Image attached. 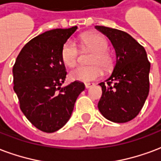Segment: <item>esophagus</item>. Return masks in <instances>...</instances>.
I'll return each mask as SVG.
<instances>
[{
    "mask_svg": "<svg viewBox=\"0 0 161 161\" xmlns=\"http://www.w3.org/2000/svg\"><path fill=\"white\" fill-rule=\"evenodd\" d=\"M93 85H94L93 83H86V84H85L86 89L90 88V87H91V86H93Z\"/></svg>",
    "mask_w": 161,
    "mask_h": 161,
    "instance_id": "obj_1",
    "label": "esophagus"
}]
</instances>
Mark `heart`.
Segmentation results:
<instances>
[{"label":"heart","mask_w":161,"mask_h":161,"mask_svg":"<svg viewBox=\"0 0 161 161\" xmlns=\"http://www.w3.org/2000/svg\"><path fill=\"white\" fill-rule=\"evenodd\" d=\"M81 43L83 48H87L94 51L90 66H78L69 74L72 80L79 81L89 82L99 79L103 75V69L109 72L114 67V58L108 49V41L104 36L99 34H86L82 36ZM80 50L75 42L68 40L62 48L61 57L63 63L68 67H74L79 59Z\"/></svg>","instance_id":"obj_1"}]
</instances>
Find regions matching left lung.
I'll return each mask as SVG.
<instances>
[{
    "instance_id": "obj_1",
    "label": "left lung",
    "mask_w": 161,
    "mask_h": 161,
    "mask_svg": "<svg viewBox=\"0 0 161 161\" xmlns=\"http://www.w3.org/2000/svg\"><path fill=\"white\" fill-rule=\"evenodd\" d=\"M111 40L116 65L105 82L99 83L102 96L98 107L106 119L126 123L139 114L149 92L150 63L146 50L125 31L96 25Z\"/></svg>"
}]
</instances>
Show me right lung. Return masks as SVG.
<instances>
[{
    "label": "right lung",
    "mask_w": 161,
    "mask_h": 161,
    "mask_svg": "<svg viewBox=\"0 0 161 161\" xmlns=\"http://www.w3.org/2000/svg\"><path fill=\"white\" fill-rule=\"evenodd\" d=\"M76 29H54L35 37L20 50L13 68L14 90L20 110L31 124L46 133L67 124L85 89L76 80L61 87L67 75L61 51Z\"/></svg>",
    "instance_id": "obj_1"
}]
</instances>
